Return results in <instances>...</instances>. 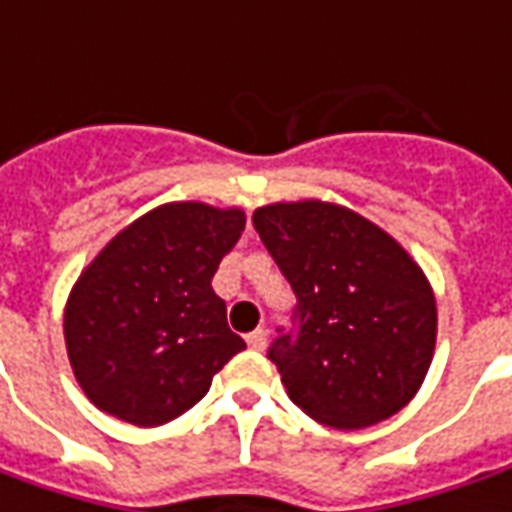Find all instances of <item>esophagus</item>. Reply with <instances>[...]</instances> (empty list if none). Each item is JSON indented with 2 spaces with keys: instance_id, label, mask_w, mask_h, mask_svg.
Here are the masks:
<instances>
[{
  "instance_id": "34e87169",
  "label": "esophagus",
  "mask_w": 512,
  "mask_h": 512,
  "mask_svg": "<svg viewBox=\"0 0 512 512\" xmlns=\"http://www.w3.org/2000/svg\"><path fill=\"white\" fill-rule=\"evenodd\" d=\"M266 336H269L266 330L257 328V330H252L249 336H246V342H249V347H252V350H266Z\"/></svg>"
}]
</instances>
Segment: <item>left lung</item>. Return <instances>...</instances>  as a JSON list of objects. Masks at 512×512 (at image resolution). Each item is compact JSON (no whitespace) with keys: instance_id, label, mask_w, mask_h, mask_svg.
<instances>
[{"instance_id":"8db88e82","label":"left lung","mask_w":512,"mask_h":512,"mask_svg":"<svg viewBox=\"0 0 512 512\" xmlns=\"http://www.w3.org/2000/svg\"><path fill=\"white\" fill-rule=\"evenodd\" d=\"M252 224L297 297L294 328L277 330L269 347L288 398L333 429L401 412L437 339L420 266L384 229L325 201L269 204Z\"/></svg>"}]
</instances>
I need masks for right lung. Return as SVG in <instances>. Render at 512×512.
<instances>
[{"label":"right lung","mask_w":512,"mask_h":512,"mask_svg":"<svg viewBox=\"0 0 512 512\" xmlns=\"http://www.w3.org/2000/svg\"><path fill=\"white\" fill-rule=\"evenodd\" d=\"M241 210L165 204L125 227L75 283L66 353L86 398L134 426H162L196 406L246 342L212 291L243 232Z\"/></svg>","instance_id":"right-lung-1"}]
</instances>
